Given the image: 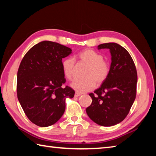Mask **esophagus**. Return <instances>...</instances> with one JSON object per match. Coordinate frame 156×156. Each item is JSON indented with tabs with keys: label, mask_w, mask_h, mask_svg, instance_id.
<instances>
[{
	"label": "esophagus",
	"mask_w": 156,
	"mask_h": 156,
	"mask_svg": "<svg viewBox=\"0 0 156 156\" xmlns=\"http://www.w3.org/2000/svg\"><path fill=\"white\" fill-rule=\"evenodd\" d=\"M81 94L78 93V92H75V97H80V96H81Z\"/></svg>",
	"instance_id": "esophagus-1"
}]
</instances>
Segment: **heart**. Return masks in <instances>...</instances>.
<instances>
[{"label":"heart","mask_w":156,"mask_h":156,"mask_svg":"<svg viewBox=\"0 0 156 156\" xmlns=\"http://www.w3.org/2000/svg\"><path fill=\"white\" fill-rule=\"evenodd\" d=\"M81 62L88 65L84 79H78L71 83V87L81 93L88 92L97 85H100L106 79L110 73V64L103 59L102 55L92 49H86L77 55ZM62 69L64 76L68 80L74 78L75 61L72 58H66L62 62Z\"/></svg>","instance_id":"1"}]
</instances>
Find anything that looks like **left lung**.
Instances as JSON below:
<instances>
[{
  "instance_id": "1",
  "label": "left lung",
  "mask_w": 156,
  "mask_h": 156,
  "mask_svg": "<svg viewBox=\"0 0 156 156\" xmlns=\"http://www.w3.org/2000/svg\"><path fill=\"white\" fill-rule=\"evenodd\" d=\"M97 48L110 50V73L94 94H89L92 100L86 113L95 123L110 127L123 121L134 102L137 72L129 53L119 44H101Z\"/></svg>"
}]
</instances>
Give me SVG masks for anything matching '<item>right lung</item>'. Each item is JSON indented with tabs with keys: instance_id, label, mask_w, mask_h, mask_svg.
I'll return each instance as SVG.
<instances>
[{
	"instance_id": "obj_1",
	"label": "right lung",
	"mask_w": 156,
	"mask_h": 156,
	"mask_svg": "<svg viewBox=\"0 0 156 156\" xmlns=\"http://www.w3.org/2000/svg\"><path fill=\"white\" fill-rule=\"evenodd\" d=\"M70 48L51 41L34 45L24 56L17 75V95L26 116L33 123L46 127L55 123L64 113L66 98L75 91L66 82L63 58Z\"/></svg>"
}]
</instances>
